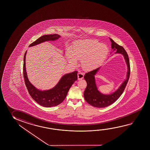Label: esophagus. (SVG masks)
<instances>
[{"label":"esophagus","instance_id":"1","mask_svg":"<svg viewBox=\"0 0 150 150\" xmlns=\"http://www.w3.org/2000/svg\"><path fill=\"white\" fill-rule=\"evenodd\" d=\"M83 77H84V74L82 73H81V72H79L78 74V80L82 79L83 78Z\"/></svg>","mask_w":150,"mask_h":150}]
</instances>
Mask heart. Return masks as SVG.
<instances>
[{"mask_svg": "<svg viewBox=\"0 0 150 150\" xmlns=\"http://www.w3.org/2000/svg\"><path fill=\"white\" fill-rule=\"evenodd\" d=\"M108 52V47L104 44H100L96 40H82L74 43L71 52H68V57L73 64L76 63V60H81L83 68L91 70L102 64Z\"/></svg>", "mask_w": 150, "mask_h": 150, "instance_id": "b5f03b06", "label": "heart"}]
</instances>
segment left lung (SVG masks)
Wrapping results in <instances>:
<instances>
[{
    "label": "left lung",
    "mask_w": 150,
    "mask_h": 150,
    "mask_svg": "<svg viewBox=\"0 0 150 150\" xmlns=\"http://www.w3.org/2000/svg\"><path fill=\"white\" fill-rule=\"evenodd\" d=\"M110 40L112 42V49L116 50V52L117 53H120L124 55L128 68L127 77L126 80L124 81L121 86L119 87V88L116 92H115L114 93L110 95H104L100 93L98 90V88L95 84L94 76L100 68H98L97 69H94L91 71L88 72V73H86L85 76H84V78L86 81L87 86L84 92V99L89 104L94 107L98 108L107 107L114 103L119 98L126 88L130 74V62L128 55L126 50L122 46L117 44L111 38H110Z\"/></svg>",
    "instance_id": "obj_1"
}]
</instances>
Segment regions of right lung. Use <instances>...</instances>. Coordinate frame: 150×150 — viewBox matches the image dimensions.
Segmentation results:
<instances>
[{
    "label": "right lung",
    "mask_w": 150,
    "mask_h": 150,
    "mask_svg": "<svg viewBox=\"0 0 150 150\" xmlns=\"http://www.w3.org/2000/svg\"><path fill=\"white\" fill-rule=\"evenodd\" d=\"M58 34H51L42 36L34 42L31 43L29 47L38 45L47 40H54L59 38ZM27 52V51H26ZM25 52L23 60V76L26 88L30 95L35 101L42 106L46 107H53L62 103L66 97L67 93L72 85L78 79V71H74L66 74L62 77L59 82L54 88L47 91L38 90L29 81L27 77L25 70Z\"/></svg>",
    "instance_id": "add662e5"
}]
</instances>
